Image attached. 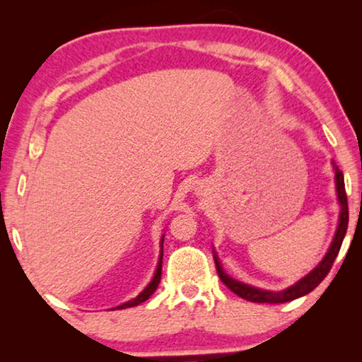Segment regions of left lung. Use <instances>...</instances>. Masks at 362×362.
Masks as SVG:
<instances>
[{"label": "left lung", "instance_id": "8db88e82", "mask_svg": "<svg viewBox=\"0 0 362 362\" xmlns=\"http://www.w3.org/2000/svg\"><path fill=\"white\" fill-rule=\"evenodd\" d=\"M332 166L335 170V187H337V198H339V203H340V217H339V226H337L334 240L330 243V247L327 250V254L324 255V259L317 263L316 268L311 269L306 276L297 281L296 284H292L284 291L273 292V291H263V289H259V287H252L249 284L241 283V281L230 278L228 274L223 272L222 265H220L217 254L214 252V262H216L218 278L222 279V283L228 287L231 292H235L236 296H240L241 298L249 300V302H254V303H286V302H291V300H296L298 297L306 296V293H310L311 291L320 286V283L324 278L327 276L330 268H332L335 257L339 255L343 238H345L346 228H348V199L345 193V180H343L341 170L337 168V164L334 161H332Z\"/></svg>", "mask_w": 362, "mask_h": 362}]
</instances>
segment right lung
<instances>
[{
	"label": "right lung",
	"instance_id": "obj_1",
	"mask_svg": "<svg viewBox=\"0 0 362 362\" xmlns=\"http://www.w3.org/2000/svg\"><path fill=\"white\" fill-rule=\"evenodd\" d=\"M163 243H164V235L161 238V255H159V260H158V267H156V272H155V276L150 281V284L145 287V289L139 293L136 298L129 300V302L122 303L119 306H116V310H124V308H131V306H137L140 303H144L145 300H148L151 297V293L156 291V287L159 284V281H161V268H163ZM115 310V308H113Z\"/></svg>",
	"mask_w": 362,
	"mask_h": 362
}]
</instances>
